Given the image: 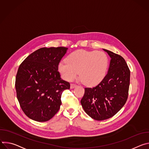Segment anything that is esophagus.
<instances>
[{
    "instance_id": "esophagus-1",
    "label": "esophagus",
    "mask_w": 149,
    "mask_h": 149,
    "mask_svg": "<svg viewBox=\"0 0 149 149\" xmlns=\"http://www.w3.org/2000/svg\"><path fill=\"white\" fill-rule=\"evenodd\" d=\"M77 86V85L74 84H71V86H70V87H71V89H72V88H74L75 87H76Z\"/></svg>"
}]
</instances>
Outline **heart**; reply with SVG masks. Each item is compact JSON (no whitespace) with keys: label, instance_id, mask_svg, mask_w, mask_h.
<instances>
[{"label":"heart","instance_id":"obj_1","mask_svg":"<svg viewBox=\"0 0 149 149\" xmlns=\"http://www.w3.org/2000/svg\"><path fill=\"white\" fill-rule=\"evenodd\" d=\"M109 66L108 57L101 51L77 50L70 54L67 61L58 64L62 78L68 81L74 80L79 74L81 81L87 86L100 83L105 77Z\"/></svg>","mask_w":149,"mask_h":149}]
</instances>
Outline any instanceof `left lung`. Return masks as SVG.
Returning a JSON list of instances; mask_svg holds the SVG:
<instances>
[{
	"mask_svg": "<svg viewBox=\"0 0 149 149\" xmlns=\"http://www.w3.org/2000/svg\"><path fill=\"white\" fill-rule=\"evenodd\" d=\"M111 58L108 72L93 88H85L81 100L82 107L95 120L110 118L123 107L128 98L130 71L124 59L110 51L103 49Z\"/></svg>",
	"mask_w": 149,
	"mask_h": 149,
	"instance_id": "1",
	"label": "left lung"
}]
</instances>
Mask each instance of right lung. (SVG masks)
<instances>
[{"label": "right lung", "instance_id": "right-lung-1", "mask_svg": "<svg viewBox=\"0 0 149 149\" xmlns=\"http://www.w3.org/2000/svg\"><path fill=\"white\" fill-rule=\"evenodd\" d=\"M65 47L40 48L20 65L16 76V95L21 109L31 119L45 122L59 111L61 95L70 84L63 80L58 64Z\"/></svg>", "mask_w": 149, "mask_h": 149}]
</instances>
